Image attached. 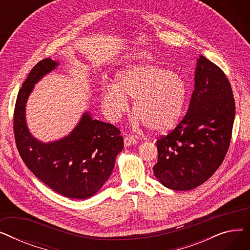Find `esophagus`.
Instances as JSON below:
<instances>
[{"instance_id":"obj_1","label":"esophagus","mask_w":250,"mask_h":250,"mask_svg":"<svg viewBox=\"0 0 250 250\" xmlns=\"http://www.w3.org/2000/svg\"><path fill=\"white\" fill-rule=\"evenodd\" d=\"M125 147H129V146H133V145H136V144L138 143V139L132 135H127L125 137Z\"/></svg>"}]
</instances>
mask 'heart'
I'll use <instances>...</instances> for the list:
<instances>
[{
	"label": "heart",
	"mask_w": 250,
	"mask_h": 250,
	"mask_svg": "<svg viewBox=\"0 0 250 250\" xmlns=\"http://www.w3.org/2000/svg\"><path fill=\"white\" fill-rule=\"evenodd\" d=\"M133 98L135 123L151 132L165 134L180 122L188 99V86L180 75L152 62L128 65L118 72L114 85L101 92V105L107 118L117 122Z\"/></svg>",
	"instance_id": "heart-1"
}]
</instances>
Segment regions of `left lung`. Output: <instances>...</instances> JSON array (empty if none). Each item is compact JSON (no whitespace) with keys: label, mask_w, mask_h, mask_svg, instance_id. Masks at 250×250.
Returning a JSON list of instances; mask_svg holds the SVG:
<instances>
[{"label":"left lung","mask_w":250,"mask_h":250,"mask_svg":"<svg viewBox=\"0 0 250 250\" xmlns=\"http://www.w3.org/2000/svg\"><path fill=\"white\" fill-rule=\"evenodd\" d=\"M235 117L231 85L223 71L201 56L194 90L183 120L157 141L155 177L173 190H190L211 177L228 151Z\"/></svg>","instance_id":"1"}]
</instances>
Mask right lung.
Listing matches in <instances>:
<instances>
[{
    "label": "right lung",
    "instance_id": "add662e5",
    "mask_svg": "<svg viewBox=\"0 0 250 250\" xmlns=\"http://www.w3.org/2000/svg\"><path fill=\"white\" fill-rule=\"evenodd\" d=\"M59 65L55 60H42L23 83L14 112L15 140L22 160L39 180L69 199L86 200L110 177L116 156L124 150V139L118 128L94 120L90 111L59 140L45 143L30 133L26 122L28 98L34 85Z\"/></svg>",
    "mask_w": 250,
    "mask_h": 250
}]
</instances>
